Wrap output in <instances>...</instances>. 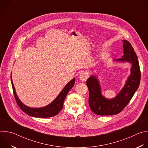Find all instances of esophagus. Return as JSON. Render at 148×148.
<instances>
[{
    "mask_svg": "<svg viewBox=\"0 0 148 148\" xmlns=\"http://www.w3.org/2000/svg\"><path fill=\"white\" fill-rule=\"evenodd\" d=\"M88 77V74L86 72H82L79 75V79L81 81H85Z\"/></svg>",
    "mask_w": 148,
    "mask_h": 148,
    "instance_id": "34e87169",
    "label": "esophagus"
}]
</instances>
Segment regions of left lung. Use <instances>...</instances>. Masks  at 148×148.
Returning a JSON list of instances; mask_svg holds the SVG:
<instances>
[{
	"label": "left lung",
	"instance_id": "obj_1",
	"mask_svg": "<svg viewBox=\"0 0 148 148\" xmlns=\"http://www.w3.org/2000/svg\"><path fill=\"white\" fill-rule=\"evenodd\" d=\"M123 55L116 62H128L132 65L131 74L125 86L113 98L108 99L102 94L99 79L91 75L86 81L89 91V106L92 111L99 115H115L121 112L128 105L138 90L140 81V71L138 57L131 43L123 40Z\"/></svg>",
	"mask_w": 148,
	"mask_h": 148
}]
</instances>
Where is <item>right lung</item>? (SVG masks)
Masks as SVG:
<instances>
[{
	"label": "right lung",
	"mask_w": 148,
	"mask_h": 148,
	"mask_svg": "<svg viewBox=\"0 0 148 148\" xmlns=\"http://www.w3.org/2000/svg\"><path fill=\"white\" fill-rule=\"evenodd\" d=\"M12 74V73H11ZM11 82L13 90L14 96L15 99L17 103V105L26 114L36 117V118H48L51 117L56 115L61 110L63 107V103L64 99L69 92V91L73 87L75 84V78L72 79L70 82H69L65 87L62 90L58 95L56 98V99L51 102L50 104L44 107L41 108H31L26 106L22 101H21L18 97H17L14 84L12 81V75H11Z\"/></svg>",
	"instance_id": "right-lung-1"
}]
</instances>
